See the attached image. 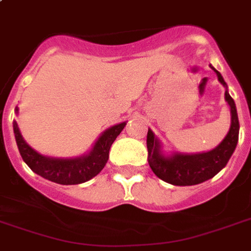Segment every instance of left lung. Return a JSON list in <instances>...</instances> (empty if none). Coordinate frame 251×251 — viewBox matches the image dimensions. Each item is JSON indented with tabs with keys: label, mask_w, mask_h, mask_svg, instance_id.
Wrapping results in <instances>:
<instances>
[{
	"label": "left lung",
	"mask_w": 251,
	"mask_h": 251,
	"mask_svg": "<svg viewBox=\"0 0 251 251\" xmlns=\"http://www.w3.org/2000/svg\"><path fill=\"white\" fill-rule=\"evenodd\" d=\"M211 69L216 73L219 82L226 88V83L223 79L222 74L212 66ZM226 100L230 106V116H232L230 129L222 143L208 152L191 153V155L177 152L173 153L172 156H164L161 153L160 142L155 137L152 130L149 129L147 133L149 164L159 178L176 186H191L212 178L226 167L236 150L238 131H240L236 104L228 91H226Z\"/></svg>",
	"instance_id": "left-lung-1"
}]
</instances>
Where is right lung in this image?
I'll use <instances>...</instances> for the list:
<instances>
[{"mask_svg":"<svg viewBox=\"0 0 251 251\" xmlns=\"http://www.w3.org/2000/svg\"><path fill=\"white\" fill-rule=\"evenodd\" d=\"M15 112H18V108H15ZM125 125L126 122H122L105 130L96 141L90 153L75 159L43 156L25 143L17 122H14L13 127L18 150L23 161L31 168V171L60 185H78L99 175L105 167L109 157L110 146L124 130Z\"/></svg>","mask_w":251,"mask_h":251,"instance_id":"1","label":"right lung"}]
</instances>
